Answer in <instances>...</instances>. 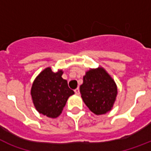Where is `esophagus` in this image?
Instances as JSON below:
<instances>
[{
    "instance_id": "1",
    "label": "esophagus",
    "mask_w": 151,
    "mask_h": 151,
    "mask_svg": "<svg viewBox=\"0 0 151 151\" xmlns=\"http://www.w3.org/2000/svg\"><path fill=\"white\" fill-rule=\"evenodd\" d=\"M74 92H75L76 94L77 95H79V93H80V91H79V88H77L76 89H74Z\"/></svg>"
}]
</instances>
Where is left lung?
Here are the masks:
<instances>
[{
	"label": "left lung",
	"mask_w": 151,
	"mask_h": 151,
	"mask_svg": "<svg viewBox=\"0 0 151 151\" xmlns=\"http://www.w3.org/2000/svg\"><path fill=\"white\" fill-rule=\"evenodd\" d=\"M80 92L84 103L95 114L109 112L114 106L117 95L114 80L105 69H90L83 77Z\"/></svg>",
	"instance_id": "left-lung-1"
}]
</instances>
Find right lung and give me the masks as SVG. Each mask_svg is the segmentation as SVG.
<instances>
[{
	"mask_svg": "<svg viewBox=\"0 0 151 151\" xmlns=\"http://www.w3.org/2000/svg\"><path fill=\"white\" fill-rule=\"evenodd\" d=\"M63 73V70L53 72L51 67H47L37 76L30 90L36 110L51 118L61 114L68 98L74 94L67 81L62 78Z\"/></svg>",
	"mask_w": 151,
	"mask_h": 151,
	"instance_id": "right-lung-1",
	"label": "right lung"
}]
</instances>
